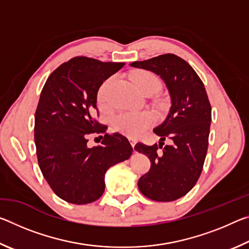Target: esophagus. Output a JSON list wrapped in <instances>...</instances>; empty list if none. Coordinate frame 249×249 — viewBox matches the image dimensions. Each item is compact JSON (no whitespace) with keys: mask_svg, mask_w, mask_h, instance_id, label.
Masks as SVG:
<instances>
[{"mask_svg":"<svg viewBox=\"0 0 249 249\" xmlns=\"http://www.w3.org/2000/svg\"><path fill=\"white\" fill-rule=\"evenodd\" d=\"M129 142H130V145H132V147L134 148L135 145H136V141H134V140H129Z\"/></svg>","mask_w":249,"mask_h":249,"instance_id":"esophagus-1","label":"esophagus"}]
</instances>
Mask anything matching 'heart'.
<instances>
[{
	"label": "heart",
	"mask_w": 249,
	"mask_h": 249,
	"mask_svg": "<svg viewBox=\"0 0 249 249\" xmlns=\"http://www.w3.org/2000/svg\"><path fill=\"white\" fill-rule=\"evenodd\" d=\"M114 78H108L101 84L98 91V101L101 105L108 103L109 89ZM132 82L135 88L145 94L147 92H157L160 81L157 75L148 71H140L132 75ZM153 123V116L147 112H124L114 117L115 128L128 137H136Z\"/></svg>",
	"instance_id": "obj_1"
}]
</instances>
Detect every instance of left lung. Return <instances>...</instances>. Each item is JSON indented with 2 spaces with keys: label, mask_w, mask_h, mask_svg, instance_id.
I'll list each match as a JSON object with an SVG mask.
<instances>
[{
  "label": "left lung",
  "mask_w": 249,
  "mask_h": 249,
  "mask_svg": "<svg viewBox=\"0 0 249 249\" xmlns=\"http://www.w3.org/2000/svg\"><path fill=\"white\" fill-rule=\"evenodd\" d=\"M129 66L159 75L171 102L166 120L154 128L160 136L159 144L138 142L135 146V150L146 155L151 162L149 171L138 180V188L150 200L175 201L195 187L203 169L212 120L204 84L187 61L172 53ZM165 139L170 144L163 149Z\"/></svg>",
  "instance_id": "1"
}]
</instances>
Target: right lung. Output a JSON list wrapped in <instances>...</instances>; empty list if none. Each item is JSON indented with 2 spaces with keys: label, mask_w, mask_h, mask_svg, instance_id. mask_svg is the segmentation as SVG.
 I'll list each match as a JSON object with an SVG mask.
<instances>
[{
  "label": "right lung",
  "mask_w": 249,
  "mask_h": 249,
  "mask_svg": "<svg viewBox=\"0 0 249 249\" xmlns=\"http://www.w3.org/2000/svg\"><path fill=\"white\" fill-rule=\"evenodd\" d=\"M123 66L75 57L58 67L41 90L35 113L38 165L53 191L69 203L98 200L104 192L107 170L132 156L127 138L107 134V126L94 119L101 84ZM93 132L105 138L90 149L87 136Z\"/></svg>",
  "instance_id": "right-lung-1"
}]
</instances>
